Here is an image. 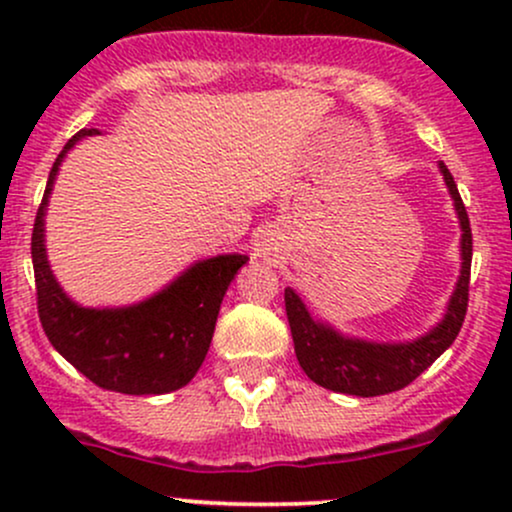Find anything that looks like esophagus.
Wrapping results in <instances>:
<instances>
[{"label":"esophagus","instance_id":"1","mask_svg":"<svg viewBox=\"0 0 512 512\" xmlns=\"http://www.w3.org/2000/svg\"><path fill=\"white\" fill-rule=\"evenodd\" d=\"M264 250H267V248H264Z\"/></svg>","mask_w":512,"mask_h":512}]
</instances>
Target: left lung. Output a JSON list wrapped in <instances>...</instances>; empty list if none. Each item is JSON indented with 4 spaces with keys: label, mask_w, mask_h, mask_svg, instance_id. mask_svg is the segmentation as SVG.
Masks as SVG:
<instances>
[{
    "label": "left lung",
    "mask_w": 512,
    "mask_h": 512,
    "mask_svg": "<svg viewBox=\"0 0 512 512\" xmlns=\"http://www.w3.org/2000/svg\"><path fill=\"white\" fill-rule=\"evenodd\" d=\"M445 185H448L452 202H455L457 219H460L462 238L460 255L462 269L452 291L448 310L443 320L414 342L378 344L366 339H354L339 334L334 327L315 320L308 313L305 303L293 289L284 291L286 317H289L296 358L310 380L327 387L332 392L356 397H378L387 392H397L414 383L448 346L455 342L467 315L469 301V269H472V228L464 209L460 192L450 170L440 163Z\"/></svg>",
    "instance_id": "left-lung-1"
}]
</instances>
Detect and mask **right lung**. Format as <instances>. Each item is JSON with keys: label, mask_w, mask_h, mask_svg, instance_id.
<instances>
[{"label": "right lung", "mask_w": 512, "mask_h": 512, "mask_svg": "<svg viewBox=\"0 0 512 512\" xmlns=\"http://www.w3.org/2000/svg\"><path fill=\"white\" fill-rule=\"evenodd\" d=\"M98 129L76 132L55 158L33 223L31 257L40 325L50 344L103 390L166 395L190 383L207 356L216 317L233 276L248 255L195 262L156 296L127 308H81L57 279L45 255V207L67 151Z\"/></svg>", "instance_id": "right-lung-1"}]
</instances>
